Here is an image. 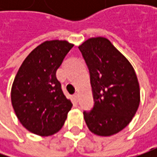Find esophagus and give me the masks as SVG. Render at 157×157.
Wrapping results in <instances>:
<instances>
[{
    "label": "esophagus",
    "instance_id": "34e87169",
    "mask_svg": "<svg viewBox=\"0 0 157 157\" xmlns=\"http://www.w3.org/2000/svg\"><path fill=\"white\" fill-rule=\"evenodd\" d=\"M73 96H74V99L78 101V93H76V94H74Z\"/></svg>",
    "mask_w": 157,
    "mask_h": 157
}]
</instances>
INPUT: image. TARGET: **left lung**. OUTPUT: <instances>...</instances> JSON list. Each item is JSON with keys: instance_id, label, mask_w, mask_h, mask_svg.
I'll return each instance as SVG.
<instances>
[{"instance_id": "left-lung-1", "label": "left lung", "mask_w": 157, "mask_h": 157, "mask_svg": "<svg viewBox=\"0 0 157 157\" xmlns=\"http://www.w3.org/2000/svg\"><path fill=\"white\" fill-rule=\"evenodd\" d=\"M78 49L87 65L94 96L91 111H84L89 130L110 136L125 128L140 104L136 71L111 42L105 37L86 40Z\"/></svg>"}]
</instances>
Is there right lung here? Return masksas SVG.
Listing matches in <instances>:
<instances>
[{
  "mask_svg": "<svg viewBox=\"0 0 157 157\" xmlns=\"http://www.w3.org/2000/svg\"><path fill=\"white\" fill-rule=\"evenodd\" d=\"M72 47L67 41H46L29 54L17 71L11 89L12 105L21 125L33 134L57 133L72 106L56 77Z\"/></svg>",
  "mask_w": 157,
  "mask_h": 157,
  "instance_id": "1",
  "label": "right lung"
}]
</instances>
